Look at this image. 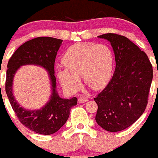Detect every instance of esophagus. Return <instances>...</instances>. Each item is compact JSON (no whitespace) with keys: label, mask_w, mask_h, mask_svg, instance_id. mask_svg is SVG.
Here are the masks:
<instances>
[{"label":"esophagus","mask_w":158,"mask_h":158,"mask_svg":"<svg viewBox=\"0 0 158 158\" xmlns=\"http://www.w3.org/2000/svg\"><path fill=\"white\" fill-rule=\"evenodd\" d=\"M87 101H88V99H87V98H85V97L81 96L78 98V102L79 103H85V102H87Z\"/></svg>","instance_id":"1"}]
</instances>
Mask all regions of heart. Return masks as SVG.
<instances>
[{"label": "heart", "mask_w": 158, "mask_h": 158, "mask_svg": "<svg viewBox=\"0 0 158 158\" xmlns=\"http://www.w3.org/2000/svg\"><path fill=\"white\" fill-rule=\"evenodd\" d=\"M64 68L57 75L64 88L74 92L81 84L82 76L86 85L100 89L108 83L114 66V55L108 46L103 44L79 43L69 47L62 57Z\"/></svg>", "instance_id": "obj_1"}]
</instances>
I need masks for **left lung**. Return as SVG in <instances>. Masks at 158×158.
<instances>
[{"label": "left lung", "mask_w": 158, "mask_h": 158, "mask_svg": "<svg viewBox=\"0 0 158 158\" xmlns=\"http://www.w3.org/2000/svg\"><path fill=\"white\" fill-rule=\"evenodd\" d=\"M98 37L110 41L116 68L108 84L94 98L98 104L95 120L107 131H121L134 124L146 109L152 65L148 55L124 36L109 33Z\"/></svg>", "instance_id": "obj_1"}]
</instances>
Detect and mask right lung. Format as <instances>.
Returning a JSON list of instances; mask_svg holds the SVG:
<instances>
[{"mask_svg":"<svg viewBox=\"0 0 158 158\" xmlns=\"http://www.w3.org/2000/svg\"><path fill=\"white\" fill-rule=\"evenodd\" d=\"M63 40L50 37H39L23 44L15 51L7 64L5 90L15 114L22 124L37 134L50 135L57 132L68 121L71 107L77 105V98L64 99L56 90L54 62ZM41 66L48 71L52 87L50 101L41 109L26 110L15 101L12 84L14 74L22 65Z\"/></svg>","mask_w":158,"mask_h":158,"instance_id":"1","label":"right lung"}]
</instances>
